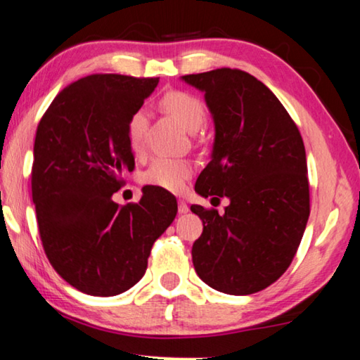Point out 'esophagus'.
Returning <instances> with one entry per match:
<instances>
[{
    "mask_svg": "<svg viewBox=\"0 0 360 360\" xmlns=\"http://www.w3.org/2000/svg\"><path fill=\"white\" fill-rule=\"evenodd\" d=\"M190 210V207H188V204L185 201H179V214H186V212Z\"/></svg>",
    "mask_w": 360,
    "mask_h": 360,
    "instance_id": "34e87169",
    "label": "esophagus"
}]
</instances>
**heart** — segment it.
I'll use <instances>...</instances> for the list:
<instances>
[{"instance_id": "heart-1", "label": "heart", "mask_w": 360, "mask_h": 360, "mask_svg": "<svg viewBox=\"0 0 360 360\" xmlns=\"http://www.w3.org/2000/svg\"><path fill=\"white\" fill-rule=\"evenodd\" d=\"M162 110L184 126L188 132H198L205 122V107L201 98L185 91H172L161 100ZM150 117L145 110H137L129 120L127 139L134 153H143ZM193 175V164L188 159L156 158L141 174L145 185L162 188L170 193H181Z\"/></svg>"}]
</instances>
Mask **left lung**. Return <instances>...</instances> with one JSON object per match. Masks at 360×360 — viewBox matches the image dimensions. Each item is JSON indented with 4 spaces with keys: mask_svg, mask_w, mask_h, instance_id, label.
<instances>
[{
    "mask_svg": "<svg viewBox=\"0 0 360 360\" xmlns=\"http://www.w3.org/2000/svg\"><path fill=\"white\" fill-rule=\"evenodd\" d=\"M184 79L205 92L215 122L212 161L194 190L229 198L223 215L191 205L204 225L193 244L194 269L215 290L250 295L285 273L308 223L302 134L279 98L243 70L217 68Z\"/></svg>",
    "mask_w": 360,
    "mask_h": 360,
    "instance_id": "left-lung-1",
    "label": "left lung"
}]
</instances>
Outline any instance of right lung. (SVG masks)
<instances>
[{
  "label": "right lung",
  "mask_w": 360,
  "mask_h": 360,
  "mask_svg": "<svg viewBox=\"0 0 360 360\" xmlns=\"http://www.w3.org/2000/svg\"><path fill=\"white\" fill-rule=\"evenodd\" d=\"M159 78L98 73L58 92L41 117L32 198L46 257L70 285L113 297L143 278L155 240L176 215L169 191L145 186L139 202L113 194L135 167L127 126Z\"/></svg>",
  "instance_id": "add662e5"
}]
</instances>
